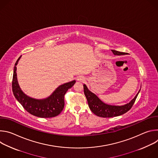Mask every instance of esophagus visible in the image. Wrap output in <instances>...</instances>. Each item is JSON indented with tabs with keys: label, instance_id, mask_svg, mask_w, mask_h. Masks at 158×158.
<instances>
[{
	"label": "esophagus",
	"instance_id": "1",
	"mask_svg": "<svg viewBox=\"0 0 158 158\" xmlns=\"http://www.w3.org/2000/svg\"><path fill=\"white\" fill-rule=\"evenodd\" d=\"M77 80L78 81H79V82H83V81L85 80V78H84L83 76H78V77H77Z\"/></svg>",
	"mask_w": 158,
	"mask_h": 158
}]
</instances>
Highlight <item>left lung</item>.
I'll return each instance as SVG.
<instances>
[{
  "label": "left lung",
  "mask_w": 158,
  "mask_h": 158,
  "mask_svg": "<svg viewBox=\"0 0 158 158\" xmlns=\"http://www.w3.org/2000/svg\"><path fill=\"white\" fill-rule=\"evenodd\" d=\"M111 51L114 55L121 56L125 54V52H119L115 50ZM83 86L84 94L87 100L90 109L94 114L102 118H112L121 116L126 113L131 109L140 91L139 90L136 96L129 103L123 106H112L103 102L95 94L89 91L85 84H84Z\"/></svg>",
  "instance_id": "left-lung-1"
}]
</instances>
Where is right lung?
<instances>
[{"instance_id": "obj_1", "label": "right lung", "mask_w": 158, "mask_h": 158, "mask_svg": "<svg viewBox=\"0 0 158 158\" xmlns=\"http://www.w3.org/2000/svg\"><path fill=\"white\" fill-rule=\"evenodd\" d=\"M20 57L16 61L14 68L12 87L15 98L33 116L42 118H50L58 116L64 107V95L68 89L74 85L76 81L60 85L49 97L46 99H36L30 98L22 91L17 82L16 65Z\"/></svg>"}]
</instances>
